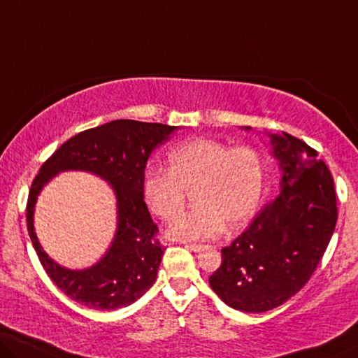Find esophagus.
Segmentation results:
<instances>
[{
  "mask_svg": "<svg viewBox=\"0 0 358 358\" xmlns=\"http://www.w3.org/2000/svg\"><path fill=\"white\" fill-rule=\"evenodd\" d=\"M186 249H189L191 250V252H202V250H204L206 249V246H201V244H186V246H185Z\"/></svg>",
  "mask_w": 358,
  "mask_h": 358,
  "instance_id": "obj_1",
  "label": "esophagus"
}]
</instances>
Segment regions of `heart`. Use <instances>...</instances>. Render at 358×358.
Returning <instances> with one entry per match:
<instances>
[{
  "instance_id": "b5f03b06",
  "label": "heart",
  "mask_w": 358,
  "mask_h": 358,
  "mask_svg": "<svg viewBox=\"0 0 358 358\" xmlns=\"http://www.w3.org/2000/svg\"><path fill=\"white\" fill-rule=\"evenodd\" d=\"M265 185V164L252 148L193 140L169 152V170H149L143 181L148 209L165 222L183 210L186 191H194L193 212L169 230L178 241H202L238 230L257 210Z\"/></svg>"
}]
</instances>
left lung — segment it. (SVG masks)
I'll return each instance as SVG.
<instances>
[{"instance_id":"obj_1","label":"left lung","mask_w":358,"mask_h":358,"mask_svg":"<svg viewBox=\"0 0 358 358\" xmlns=\"http://www.w3.org/2000/svg\"><path fill=\"white\" fill-rule=\"evenodd\" d=\"M266 136L278 161L280 194L222 249V265L209 278L228 307L249 313L280 307L302 289L338 220L333 177L315 149L285 131Z\"/></svg>"}]
</instances>
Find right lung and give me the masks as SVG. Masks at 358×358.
Here are the masks:
<instances>
[{
  "mask_svg": "<svg viewBox=\"0 0 358 358\" xmlns=\"http://www.w3.org/2000/svg\"><path fill=\"white\" fill-rule=\"evenodd\" d=\"M178 127L112 120L72 136L41 165L30 188L27 228L43 268L73 301L96 310H115L136 302L156 282L164 249L143 197L151 152ZM62 171H87L108 182L116 196L117 225L111 246L98 263L67 269L51 259L34 233V206L41 191Z\"/></svg>",
  "mask_w": 358,
  "mask_h": 358,
  "instance_id": "obj_1",
  "label": "right lung"
}]
</instances>
